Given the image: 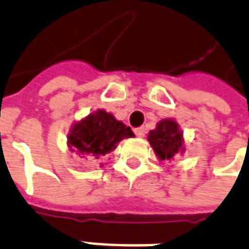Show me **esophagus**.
I'll return each mask as SVG.
<instances>
[{"label": "esophagus", "mask_w": 249, "mask_h": 249, "mask_svg": "<svg viewBox=\"0 0 249 249\" xmlns=\"http://www.w3.org/2000/svg\"><path fill=\"white\" fill-rule=\"evenodd\" d=\"M135 135L138 136V138H144L146 134V131H145V127H138V128H135Z\"/></svg>", "instance_id": "obj_1"}]
</instances>
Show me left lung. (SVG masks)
Here are the masks:
<instances>
[{
    "label": "left lung",
    "instance_id": "left-lung-1",
    "mask_svg": "<svg viewBox=\"0 0 249 249\" xmlns=\"http://www.w3.org/2000/svg\"><path fill=\"white\" fill-rule=\"evenodd\" d=\"M148 142L153 148L160 161H170L177 155L184 152L183 134L174 119H162L149 131Z\"/></svg>",
    "mask_w": 249,
    "mask_h": 249
}]
</instances>
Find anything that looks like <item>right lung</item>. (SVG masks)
<instances>
[{
    "label": "right lung",
    "mask_w": 249,
    "mask_h": 249,
    "mask_svg": "<svg viewBox=\"0 0 249 249\" xmlns=\"http://www.w3.org/2000/svg\"><path fill=\"white\" fill-rule=\"evenodd\" d=\"M134 136L130 127L110 113L98 109L74 123L67 136V145L80 157L89 156L98 160L114 151L121 140Z\"/></svg>",
    "instance_id": "right-lung-1"
}]
</instances>
